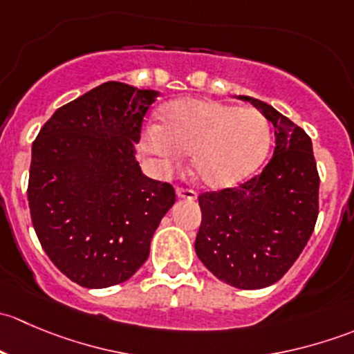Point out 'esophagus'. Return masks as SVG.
Instances as JSON below:
<instances>
[{
    "mask_svg": "<svg viewBox=\"0 0 354 354\" xmlns=\"http://www.w3.org/2000/svg\"><path fill=\"white\" fill-rule=\"evenodd\" d=\"M178 198H187V200H195L197 194L194 190H188V188H176Z\"/></svg>",
    "mask_w": 354,
    "mask_h": 354,
    "instance_id": "1",
    "label": "esophagus"
}]
</instances>
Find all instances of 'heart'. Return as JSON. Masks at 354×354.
Wrapping results in <instances>:
<instances>
[{
    "mask_svg": "<svg viewBox=\"0 0 354 354\" xmlns=\"http://www.w3.org/2000/svg\"><path fill=\"white\" fill-rule=\"evenodd\" d=\"M145 147L167 162L192 156L200 183L221 190L241 183L259 169L269 154L270 128L255 108L181 99L162 111L159 127L147 128Z\"/></svg>",
    "mask_w": 354,
    "mask_h": 354,
    "instance_id": "1",
    "label": "heart"
}]
</instances>
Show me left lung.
I'll list each match as a JSON object with an SVG mask.
<instances>
[{
    "instance_id": "1",
    "label": "left lung",
    "mask_w": 354,
    "mask_h": 354,
    "mask_svg": "<svg viewBox=\"0 0 354 354\" xmlns=\"http://www.w3.org/2000/svg\"><path fill=\"white\" fill-rule=\"evenodd\" d=\"M274 124L276 147L263 171L236 188L202 194L195 252L223 283L260 289L277 283L305 248L319 216L312 138L267 102L240 95Z\"/></svg>"
}]
</instances>
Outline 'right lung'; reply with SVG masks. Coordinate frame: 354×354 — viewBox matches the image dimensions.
I'll list each match as a JSON object with an SVG mask.
<instances>
[{"mask_svg": "<svg viewBox=\"0 0 354 354\" xmlns=\"http://www.w3.org/2000/svg\"><path fill=\"white\" fill-rule=\"evenodd\" d=\"M151 88L106 82L55 111L32 144L28 207L51 262L73 283H124L147 260L173 187L142 173L135 144Z\"/></svg>", "mask_w": 354, "mask_h": 354, "instance_id": "add662e5", "label": "right lung"}]
</instances>
